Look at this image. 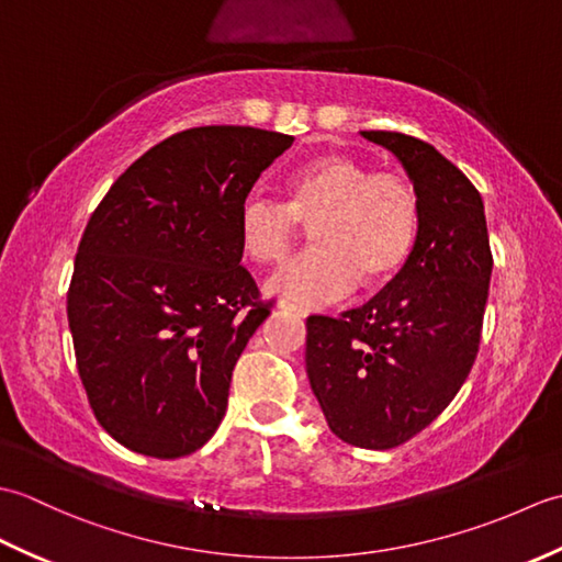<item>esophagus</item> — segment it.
Returning <instances> with one entry per match:
<instances>
[{
	"mask_svg": "<svg viewBox=\"0 0 562 562\" xmlns=\"http://www.w3.org/2000/svg\"><path fill=\"white\" fill-rule=\"evenodd\" d=\"M280 308H282V312H290V314H296V316H302V318L308 316V312H306L304 306H296L292 302H280Z\"/></svg>",
	"mask_w": 562,
	"mask_h": 562,
	"instance_id": "obj_1",
	"label": "esophagus"
}]
</instances>
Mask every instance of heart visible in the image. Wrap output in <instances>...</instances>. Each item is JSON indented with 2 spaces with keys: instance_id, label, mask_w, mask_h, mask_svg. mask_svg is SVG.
I'll return each instance as SVG.
<instances>
[{
  "instance_id": "1",
  "label": "heart",
  "mask_w": 562,
  "mask_h": 562,
  "mask_svg": "<svg viewBox=\"0 0 562 562\" xmlns=\"http://www.w3.org/2000/svg\"><path fill=\"white\" fill-rule=\"evenodd\" d=\"M282 193L284 202L250 193L238 207V241L260 266L288 258L300 224H312L316 246L274 272L268 292L302 304L338 300L357 282L379 288L408 260L420 200L403 173L326 154L284 178Z\"/></svg>"
}]
</instances>
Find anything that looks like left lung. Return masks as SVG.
I'll return each mask as SVG.
<instances>
[{"mask_svg":"<svg viewBox=\"0 0 562 562\" xmlns=\"http://www.w3.org/2000/svg\"><path fill=\"white\" fill-rule=\"evenodd\" d=\"M405 166L420 200L408 260L364 306L306 318V374L328 427L393 449L447 408L479 357L493 250L483 198L423 139L362 133Z\"/></svg>","mask_w":562,"mask_h":562,"instance_id":"obj_1","label":"left lung"}]
</instances>
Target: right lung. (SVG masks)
<instances>
[{
    "label": "right lung",
    "instance_id": "right-lung-1",
    "mask_svg": "<svg viewBox=\"0 0 562 562\" xmlns=\"http://www.w3.org/2000/svg\"><path fill=\"white\" fill-rule=\"evenodd\" d=\"M292 142L258 127L183 130L93 210L67 321L91 411L123 447L178 459L217 432L234 367L272 308L241 266L238 207Z\"/></svg>",
    "mask_w": 562,
    "mask_h": 562
}]
</instances>
